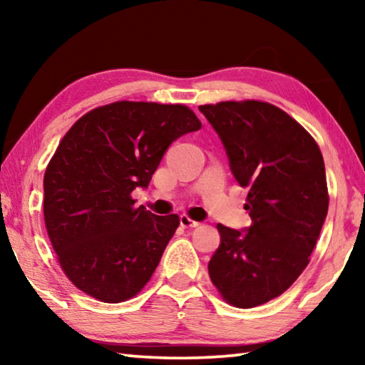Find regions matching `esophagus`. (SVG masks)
I'll return each mask as SVG.
<instances>
[{
    "label": "esophagus",
    "mask_w": 365,
    "mask_h": 365,
    "mask_svg": "<svg viewBox=\"0 0 365 365\" xmlns=\"http://www.w3.org/2000/svg\"><path fill=\"white\" fill-rule=\"evenodd\" d=\"M180 225H182L183 228H191V227H197V222L191 219L190 215L182 214V215H180Z\"/></svg>",
    "instance_id": "1"
}]
</instances>
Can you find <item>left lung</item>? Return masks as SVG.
<instances>
[{
	"label": "left lung",
	"instance_id": "left-lung-1",
	"mask_svg": "<svg viewBox=\"0 0 365 365\" xmlns=\"http://www.w3.org/2000/svg\"><path fill=\"white\" fill-rule=\"evenodd\" d=\"M225 146L232 174L250 190L246 232L217 224L220 246L209 277L222 299L261 306L307 267L329 211L325 165L316 140L285 110L245 100L202 104Z\"/></svg>",
	"mask_w": 365,
	"mask_h": 365
}]
</instances>
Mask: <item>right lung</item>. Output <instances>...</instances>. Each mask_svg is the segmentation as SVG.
Instances as JSON below:
<instances>
[{"label":"right lung","mask_w":365,"mask_h":365,"mask_svg":"<svg viewBox=\"0 0 365 365\" xmlns=\"http://www.w3.org/2000/svg\"><path fill=\"white\" fill-rule=\"evenodd\" d=\"M201 128L183 104L115 101L80 117L43 178L45 225L58 262L80 292L103 302L137 296L174 237L177 214L135 206L172 141Z\"/></svg>","instance_id":"obj_1"}]
</instances>
